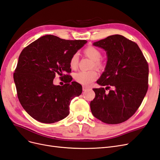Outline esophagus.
<instances>
[{
    "mask_svg": "<svg viewBox=\"0 0 160 160\" xmlns=\"http://www.w3.org/2000/svg\"><path fill=\"white\" fill-rule=\"evenodd\" d=\"M89 88H90V87H88V86H82V90H83V91H86Z\"/></svg>",
    "mask_w": 160,
    "mask_h": 160,
    "instance_id": "1",
    "label": "esophagus"
}]
</instances>
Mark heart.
Masks as SVG:
<instances>
[{
	"label": "heart",
	"instance_id": "1",
	"mask_svg": "<svg viewBox=\"0 0 160 160\" xmlns=\"http://www.w3.org/2000/svg\"><path fill=\"white\" fill-rule=\"evenodd\" d=\"M84 53L88 57L93 60V66L97 68H101L103 63L101 60V51L93 46H89L84 50ZM79 56L75 53L72 56L70 60V65L72 68H76L78 64ZM98 76V73L95 70H81L74 75V78L76 82L83 85H89L94 81Z\"/></svg>",
	"mask_w": 160,
	"mask_h": 160
}]
</instances>
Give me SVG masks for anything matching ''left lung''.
<instances>
[{"label": "left lung", "mask_w": 160, "mask_h": 160, "mask_svg": "<svg viewBox=\"0 0 160 160\" xmlns=\"http://www.w3.org/2000/svg\"><path fill=\"white\" fill-rule=\"evenodd\" d=\"M106 51L105 71L97 83L106 86L94 88L90 102L92 114L109 124L128 120L135 114L148 88L149 68L138 44L122 35H112L93 44Z\"/></svg>", "instance_id": "1"}]
</instances>
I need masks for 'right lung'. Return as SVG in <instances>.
<instances>
[{
    "label": "right lung",
    "mask_w": 160,
    "mask_h": 160,
    "mask_svg": "<svg viewBox=\"0 0 160 160\" xmlns=\"http://www.w3.org/2000/svg\"><path fill=\"white\" fill-rule=\"evenodd\" d=\"M85 40H69L46 35L25 47L14 72L17 96L24 110L40 122L51 123L69 114L72 99L82 94V87L66 73L71 72L72 56L83 46ZM58 74L66 84L56 86Z\"/></svg>",
    "instance_id": "1"
}]
</instances>
